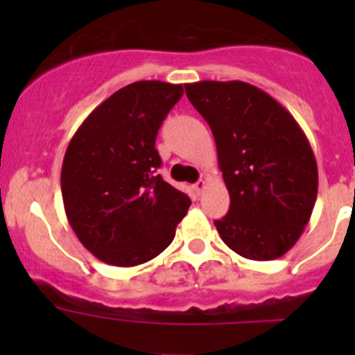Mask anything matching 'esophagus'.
Instances as JSON below:
<instances>
[{
	"instance_id": "esophagus-1",
	"label": "esophagus",
	"mask_w": 355,
	"mask_h": 355,
	"mask_svg": "<svg viewBox=\"0 0 355 355\" xmlns=\"http://www.w3.org/2000/svg\"><path fill=\"white\" fill-rule=\"evenodd\" d=\"M204 189H206V180H202V178H200L199 182H196V184H194L196 194L200 196V194H202V192H204Z\"/></svg>"
}]
</instances>
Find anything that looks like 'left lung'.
Listing matches in <instances>:
<instances>
[{
  "label": "left lung",
  "instance_id": "1",
  "mask_svg": "<svg viewBox=\"0 0 355 355\" xmlns=\"http://www.w3.org/2000/svg\"><path fill=\"white\" fill-rule=\"evenodd\" d=\"M213 132L230 209L214 221L242 257L271 261L288 252L309 221L318 164L309 141L277 99L241 80L185 84Z\"/></svg>",
  "mask_w": 355,
  "mask_h": 355
}]
</instances>
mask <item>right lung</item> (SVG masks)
<instances>
[{
  "mask_svg": "<svg viewBox=\"0 0 355 355\" xmlns=\"http://www.w3.org/2000/svg\"><path fill=\"white\" fill-rule=\"evenodd\" d=\"M182 84L141 80L103 101L77 128L62 166L68 223L103 263L137 266L163 252L191 199L163 180L155 144Z\"/></svg>",
  "mask_w": 355,
  "mask_h": 355,
  "instance_id": "1",
  "label": "right lung"
}]
</instances>
